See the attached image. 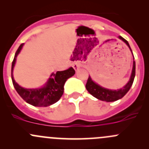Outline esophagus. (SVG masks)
<instances>
[{
  "mask_svg": "<svg viewBox=\"0 0 149 149\" xmlns=\"http://www.w3.org/2000/svg\"><path fill=\"white\" fill-rule=\"evenodd\" d=\"M81 67V63L79 62H76L73 64V68L75 70H78Z\"/></svg>",
  "mask_w": 149,
  "mask_h": 149,
  "instance_id": "obj_1",
  "label": "esophagus"
}]
</instances>
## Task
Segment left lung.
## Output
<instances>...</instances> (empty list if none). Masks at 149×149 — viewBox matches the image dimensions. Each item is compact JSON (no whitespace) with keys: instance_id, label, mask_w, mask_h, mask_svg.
<instances>
[{"instance_id":"8db88e82","label":"left lung","mask_w":149,"mask_h":149,"mask_svg":"<svg viewBox=\"0 0 149 149\" xmlns=\"http://www.w3.org/2000/svg\"><path fill=\"white\" fill-rule=\"evenodd\" d=\"M119 39L123 40V41L128 46L129 49H130V51H131L132 52V55H133V52H132L131 48H130V45H129L128 42L126 40H125L124 38H123L121 36H120ZM135 76H136V62H135L134 56H133V70H132V73L131 76H130V80L128 81L127 84H126L125 86H123V88H120V89L110 90L107 89V88H103V87L100 86L98 85L97 84L94 83V82L91 80L90 76H88V80H87L86 84V88L87 91H88L93 97H96V98L98 99V100L105 102H115L120 100V99L123 98V97L127 94V91L130 90L131 86L133 85Z\"/></svg>"}]
</instances>
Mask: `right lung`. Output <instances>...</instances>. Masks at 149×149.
Returning a JSON list of instances; mask_svg holds the SVG:
<instances>
[{
    "instance_id": "1",
    "label": "right lung",
    "mask_w": 149,
    "mask_h": 149,
    "mask_svg": "<svg viewBox=\"0 0 149 149\" xmlns=\"http://www.w3.org/2000/svg\"><path fill=\"white\" fill-rule=\"evenodd\" d=\"M23 44H21L15 53L11 65V79L13 86L20 97L26 102L34 107H47L58 101L62 97L64 91V84L68 79L75 74V70L72 67L63 71H57L52 73L47 82L42 88H24L20 86L13 76V70L16 63V57L20 52Z\"/></svg>"
}]
</instances>
